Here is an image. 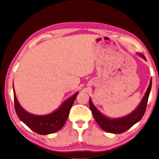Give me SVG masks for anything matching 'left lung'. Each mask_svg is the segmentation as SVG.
<instances>
[{
  "label": "left lung",
  "mask_w": 159,
  "mask_h": 159,
  "mask_svg": "<svg viewBox=\"0 0 159 159\" xmlns=\"http://www.w3.org/2000/svg\"><path fill=\"white\" fill-rule=\"evenodd\" d=\"M137 55L141 57L142 59H144L145 61H147L144 55H142V53L138 52ZM152 79H151L146 93H145L143 98L141 100L140 103L139 104V105L137 107V108L133 112H131L130 114L120 118H111L102 114L94 105L92 99L90 98V109L92 111L93 115L96 122L98 123V125L100 126L102 130L107 132V133L120 134L128 130L132 126L139 122L142 119V118L143 117L145 111H146L148 98H149L151 88H152Z\"/></svg>",
  "instance_id": "obj_1"
}]
</instances>
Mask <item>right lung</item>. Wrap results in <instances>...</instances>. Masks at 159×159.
Returning <instances> with one entry per match:
<instances>
[{"mask_svg":"<svg viewBox=\"0 0 159 159\" xmlns=\"http://www.w3.org/2000/svg\"><path fill=\"white\" fill-rule=\"evenodd\" d=\"M15 100V109L17 116L24 123L39 134H52L60 130L69 116V114L79 92L74 94L66 99L55 111L46 115H35L24 109L17 100L15 91L13 87Z\"/></svg>","mask_w":159,"mask_h":159,"instance_id":"add662e5","label":"right lung"}]
</instances>
